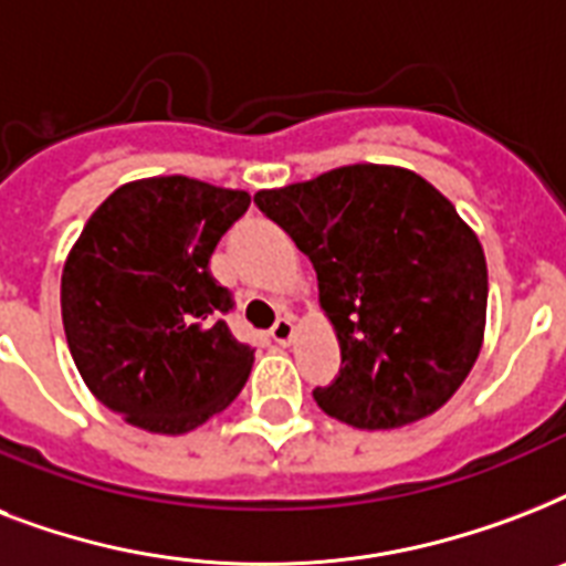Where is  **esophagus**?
<instances>
[{
  "mask_svg": "<svg viewBox=\"0 0 566 566\" xmlns=\"http://www.w3.org/2000/svg\"><path fill=\"white\" fill-rule=\"evenodd\" d=\"M270 337H273L275 344L287 346L293 340V319L291 317H279L275 319V326L270 328Z\"/></svg>",
  "mask_w": 566,
  "mask_h": 566,
  "instance_id": "34e87169",
  "label": "esophagus"
}]
</instances>
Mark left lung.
I'll return each instance as SVG.
<instances>
[{
  "label": "left lung",
  "instance_id": "1",
  "mask_svg": "<svg viewBox=\"0 0 566 566\" xmlns=\"http://www.w3.org/2000/svg\"><path fill=\"white\" fill-rule=\"evenodd\" d=\"M317 270L340 373L314 399L355 429L429 417L470 376L484 340L488 264L455 205L402 167L353 164L258 190Z\"/></svg>",
  "mask_w": 566,
  "mask_h": 566
}]
</instances>
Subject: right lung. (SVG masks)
<instances>
[{
    "label": "right lung",
    "instance_id": "obj_1",
    "mask_svg": "<svg viewBox=\"0 0 566 566\" xmlns=\"http://www.w3.org/2000/svg\"><path fill=\"white\" fill-rule=\"evenodd\" d=\"M247 190L188 176L128 181L91 213L61 275V317L84 385L155 434H185L234 402L255 349L231 335L213 282L220 238Z\"/></svg>",
    "mask_w": 566,
    "mask_h": 566
}]
</instances>
